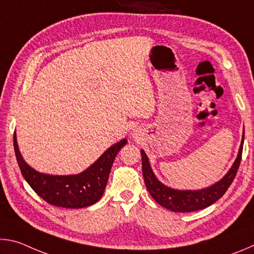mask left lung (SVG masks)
Segmentation results:
<instances>
[{
  "mask_svg": "<svg viewBox=\"0 0 254 254\" xmlns=\"http://www.w3.org/2000/svg\"><path fill=\"white\" fill-rule=\"evenodd\" d=\"M243 141L244 131L238 157H236V160L234 161L232 168L229 170V173L220 182H217L216 184H214L207 188L198 189V190H178V189H173L165 186L154 176L151 167H150L147 154H145L143 150H141V156H142V173L145 187H147L150 195L152 196V198L158 204H160L167 209L173 210V212H195V210L208 207V206L220 199L225 194L227 189H229L231 184L233 183L240 167L241 159H242Z\"/></svg>",
  "mask_w": 254,
  "mask_h": 254,
  "instance_id": "obj_1",
  "label": "left lung"
}]
</instances>
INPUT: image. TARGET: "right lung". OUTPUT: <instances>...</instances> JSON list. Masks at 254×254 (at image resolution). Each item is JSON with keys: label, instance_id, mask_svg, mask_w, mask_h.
<instances>
[{"label": "right lung", "instance_id": "1", "mask_svg": "<svg viewBox=\"0 0 254 254\" xmlns=\"http://www.w3.org/2000/svg\"><path fill=\"white\" fill-rule=\"evenodd\" d=\"M127 141L123 139L110 147L91 167L78 175L51 176L38 173L23 160L16 143L15 157L24 179L42 199L51 205L65 208H83L100 200L105 190L114 159Z\"/></svg>", "mask_w": 254, "mask_h": 254}]
</instances>
